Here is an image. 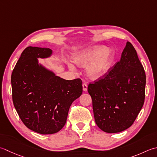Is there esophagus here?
Returning <instances> with one entry per match:
<instances>
[{
	"instance_id": "34e87169",
	"label": "esophagus",
	"mask_w": 157,
	"mask_h": 157,
	"mask_svg": "<svg viewBox=\"0 0 157 157\" xmlns=\"http://www.w3.org/2000/svg\"><path fill=\"white\" fill-rule=\"evenodd\" d=\"M83 90H84V92L87 91V89H88V84H86V83L84 82V84H83Z\"/></svg>"
}]
</instances>
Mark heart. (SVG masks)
Returning a JSON list of instances; mask_svg holds the SVG:
<instances>
[{
    "label": "heart",
    "mask_w": 157,
    "mask_h": 157,
    "mask_svg": "<svg viewBox=\"0 0 157 157\" xmlns=\"http://www.w3.org/2000/svg\"><path fill=\"white\" fill-rule=\"evenodd\" d=\"M113 60V52L109 48L101 46L89 48L75 58V63L79 67L86 68L88 75L93 79H97L103 76L109 70ZM74 70V67L69 66Z\"/></svg>",
    "instance_id": "b5f03b06"
}]
</instances>
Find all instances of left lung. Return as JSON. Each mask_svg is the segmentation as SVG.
<instances>
[{"instance_id":"left-lung-1","label":"left lung","mask_w":157,"mask_h":157,"mask_svg":"<svg viewBox=\"0 0 157 157\" xmlns=\"http://www.w3.org/2000/svg\"><path fill=\"white\" fill-rule=\"evenodd\" d=\"M145 88V71L127 41L121 60L88 86L97 125L109 133L130 127L143 107Z\"/></svg>"}]
</instances>
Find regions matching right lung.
Returning <instances> with one entry per match:
<instances>
[{
	"label": "right lung",
	"mask_w": 157,
	"mask_h": 157,
	"mask_svg": "<svg viewBox=\"0 0 157 157\" xmlns=\"http://www.w3.org/2000/svg\"><path fill=\"white\" fill-rule=\"evenodd\" d=\"M47 48H26L11 74L12 99L21 121L41 134L57 133L66 123L69 107L82 94V81L66 80L39 65L50 56Z\"/></svg>",
	"instance_id": "1"
}]
</instances>
